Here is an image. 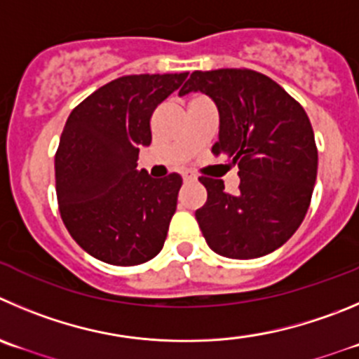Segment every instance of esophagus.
Returning a JSON list of instances; mask_svg holds the SVG:
<instances>
[{
	"mask_svg": "<svg viewBox=\"0 0 359 359\" xmlns=\"http://www.w3.org/2000/svg\"><path fill=\"white\" fill-rule=\"evenodd\" d=\"M182 177H184V180H196V173L191 172V170H186V172H182Z\"/></svg>",
	"mask_w": 359,
	"mask_h": 359,
	"instance_id": "1",
	"label": "esophagus"
}]
</instances>
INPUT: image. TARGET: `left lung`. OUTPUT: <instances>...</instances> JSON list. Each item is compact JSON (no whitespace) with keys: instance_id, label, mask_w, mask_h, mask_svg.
<instances>
[{"instance_id":"obj_1","label":"left lung","mask_w":359,"mask_h":359,"mask_svg":"<svg viewBox=\"0 0 359 359\" xmlns=\"http://www.w3.org/2000/svg\"><path fill=\"white\" fill-rule=\"evenodd\" d=\"M202 92L219 111L214 156L239 168V191L200 177L205 205L195 212L207 244L229 259H257L294 236L310 207L317 147L310 118L276 81L250 69L195 70L179 95Z\"/></svg>"}]
</instances>
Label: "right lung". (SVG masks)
Segmentation results:
<instances>
[{
    "instance_id": "1",
    "label": "right lung",
    "mask_w": 359,
    "mask_h": 359,
    "mask_svg": "<svg viewBox=\"0 0 359 359\" xmlns=\"http://www.w3.org/2000/svg\"><path fill=\"white\" fill-rule=\"evenodd\" d=\"M186 78L122 76L67 118L55 157L60 214L72 239L102 262L138 266L163 250L182 177L152 179L136 166L140 147L152 142L154 109Z\"/></svg>"
}]
</instances>
